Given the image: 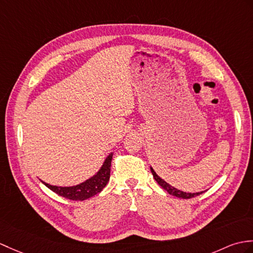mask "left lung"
Listing matches in <instances>:
<instances>
[{
    "instance_id": "1",
    "label": "left lung",
    "mask_w": 253,
    "mask_h": 253,
    "mask_svg": "<svg viewBox=\"0 0 253 253\" xmlns=\"http://www.w3.org/2000/svg\"><path fill=\"white\" fill-rule=\"evenodd\" d=\"M151 168V171H152V174H153V177H154V179L156 180V182L158 184H160L164 190H166L170 195H173V196H175V197H179V198H184V199H189V198H192V197H195V196H198V195H201V194L204 192V191H202V192H196V193H189V192H183V191H181V190H178V189H175V187H173L172 185H170L169 183H167V182L165 181V180H163L160 175H158L156 172H155V170L152 168V167H150Z\"/></svg>"
}]
</instances>
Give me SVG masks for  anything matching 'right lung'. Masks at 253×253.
Instances as JSON below:
<instances>
[{
	"mask_svg": "<svg viewBox=\"0 0 253 253\" xmlns=\"http://www.w3.org/2000/svg\"><path fill=\"white\" fill-rule=\"evenodd\" d=\"M113 152L105 157L103 164L100 167L98 171L87 179L86 181L82 182L80 184L73 186H57L46 183V182L41 180L43 184H45L49 190L55 192L58 195H60L64 198L71 199V201H85V199L95 196L96 194L102 191L103 187L108 184L110 179V171H111V162H112Z\"/></svg>",
	"mask_w": 253,
	"mask_h": 253,
	"instance_id": "add662e5",
	"label": "right lung"
}]
</instances>
